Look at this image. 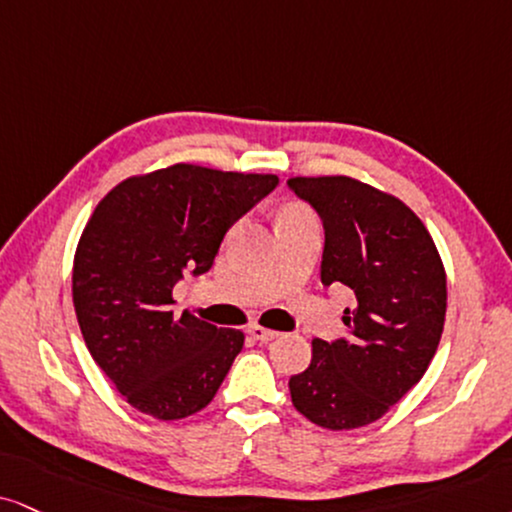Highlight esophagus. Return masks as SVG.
<instances>
[{"label":"esophagus","instance_id":"esophagus-1","mask_svg":"<svg viewBox=\"0 0 512 512\" xmlns=\"http://www.w3.org/2000/svg\"><path fill=\"white\" fill-rule=\"evenodd\" d=\"M249 337L254 339V342H273V339H277L280 337V332H275V330H266V327H261V325H249Z\"/></svg>","mask_w":512,"mask_h":512}]
</instances>
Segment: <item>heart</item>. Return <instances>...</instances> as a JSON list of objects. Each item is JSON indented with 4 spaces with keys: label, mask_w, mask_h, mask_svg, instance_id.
<instances>
[{
    "label": "heart",
    "mask_w": 512,
    "mask_h": 512,
    "mask_svg": "<svg viewBox=\"0 0 512 512\" xmlns=\"http://www.w3.org/2000/svg\"><path fill=\"white\" fill-rule=\"evenodd\" d=\"M301 216H311V213H308L301 204H289L285 211L280 213V218H301Z\"/></svg>",
    "instance_id": "obj_1"
}]
</instances>
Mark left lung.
Returning a JSON list of instances; mask_svg holds the SVG:
<instances>
[{"label":"left lung","instance_id":"left-lung-1","mask_svg":"<svg viewBox=\"0 0 512 512\" xmlns=\"http://www.w3.org/2000/svg\"><path fill=\"white\" fill-rule=\"evenodd\" d=\"M287 185L325 227L320 280L356 294L349 337L313 339L311 365L289 380L294 408L325 430H356L401 401L437 353L446 273L430 232L401 199L346 175Z\"/></svg>","mask_w":512,"mask_h":512}]
</instances>
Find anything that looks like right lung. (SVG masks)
<instances>
[{"label": "right lung", "instance_id": "right-lung-1", "mask_svg": "<svg viewBox=\"0 0 512 512\" xmlns=\"http://www.w3.org/2000/svg\"><path fill=\"white\" fill-rule=\"evenodd\" d=\"M277 182L175 163L123 180L94 208L75 249V315L94 363L140 413L182 420L216 396L244 332L175 318L173 287L213 266L225 232Z\"/></svg>", "mask_w": 512, "mask_h": 512}]
</instances>
